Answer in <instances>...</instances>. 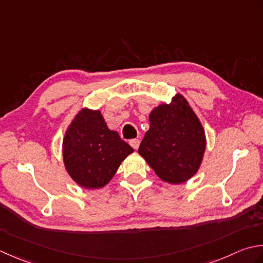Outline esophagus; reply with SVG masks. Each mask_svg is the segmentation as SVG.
<instances>
[{
	"instance_id": "esophagus-1",
	"label": "esophagus",
	"mask_w": 263,
	"mask_h": 263,
	"mask_svg": "<svg viewBox=\"0 0 263 263\" xmlns=\"http://www.w3.org/2000/svg\"><path fill=\"white\" fill-rule=\"evenodd\" d=\"M139 139L138 138H134V139H130L129 141V144L132 145V147L134 148V149H137L138 148V146H139Z\"/></svg>"
}]
</instances>
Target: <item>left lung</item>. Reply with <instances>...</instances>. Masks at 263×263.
Segmentation results:
<instances>
[{
  "mask_svg": "<svg viewBox=\"0 0 263 263\" xmlns=\"http://www.w3.org/2000/svg\"><path fill=\"white\" fill-rule=\"evenodd\" d=\"M149 129L138 153L161 180L181 184L200 169L206 139L199 118L183 95L176 94L148 116Z\"/></svg>",
  "mask_w": 263,
  "mask_h": 263,
  "instance_id": "left-lung-1",
  "label": "left lung"
}]
</instances>
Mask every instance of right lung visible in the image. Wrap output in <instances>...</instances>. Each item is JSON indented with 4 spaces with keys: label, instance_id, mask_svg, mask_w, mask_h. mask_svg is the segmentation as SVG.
<instances>
[{
    "label": "right lung",
    "instance_id": "obj_1",
    "mask_svg": "<svg viewBox=\"0 0 263 263\" xmlns=\"http://www.w3.org/2000/svg\"><path fill=\"white\" fill-rule=\"evenodd\" d=\"M134 152L109 129L100 110L84 108L68 126L62 142L63 163L73 181L87 190L104 187Z\"/></svg>",
    "mask_w": 263,
    "mask_h": 263
}]
</instances>
